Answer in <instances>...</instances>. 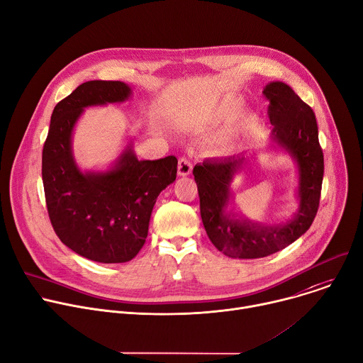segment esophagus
<instances>
[{"instance_id": "esophagus-1", "label": "esophagus", "mask_w": 363, "mask_h": 363, "mask_svg": "<svg viewBox=\"0 0 363 363\" xmlns=\"http://www.w3.org/2000/svg\"><path fill=\"white\" fill-rule=\"evenodd\" d=\"M191 171H192L191 160L185 156L179 157V160H178V175L179 177H188L191 174Z\"/></svg>"}]
</instances>
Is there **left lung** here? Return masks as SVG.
I'll return each mask as SVG.
<instances>
[{
    "label": "left lung",
    "mask_w": 363,
    "mask_h": 363,
    "mask_svg": "<svg viewBox=\"0 0 363 363\" xmlns=\"http://www.w3.org/2000/svg\"><path fill=\"white\" fill-rule=\"evenodd\" d=\"M269 101L272 142L284 149L298 169V210L281 224H263L227 210L232 200V182L247 156L211 157L194 167L199 186L200 211L211 243L228 257L257 259L279 252L301 238L318 210L324 174V157L318 143V127L310 106L284 82L263 88Z\"/></svg>",
    "instance_id": "obj_1"
}]
</instances>
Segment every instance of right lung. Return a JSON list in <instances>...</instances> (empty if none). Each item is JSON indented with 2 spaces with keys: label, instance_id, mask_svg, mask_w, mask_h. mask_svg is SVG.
I'll return each mask as SVG.
<instances>
[{
  "label": "right lung",
  "instance_id": "add662e5",
  "mask_svg": "<svg viewBox=\"0 0 363 363\" xmlns=\"http://www.w3.org/2000/svg\"><path fill=\"white\" fill-rule=\"evenodd\" d=\"M120 81H88L59 101L42 155L50 223L60 242L101 263H123L143 247L157 195L177 179L178 159L139 160L128 143L107 171H81L72 150L74 127L86 107L128 100Z\"/></svg>",
  "mask_w": 363,
  "mask_h": 363
}]
</instances>
